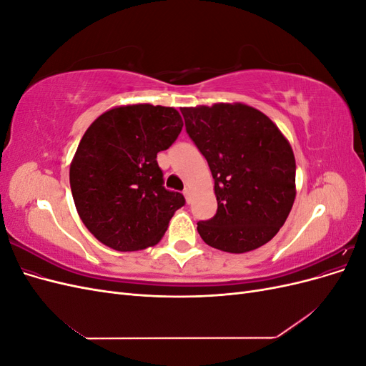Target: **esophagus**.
Masks as SVG:
<instances>
[{
    "label": "esophagus",
    "mask_w": 366,
    "mask_h": 366,
    "mask_svg": "<svg viewBox=\"0 0 366 366\" xmlns=\"http://www.w3.org/2000/svg\"><path fill=\"white\" fill-rule=\"evenodd\" d=\"M183 195L186 197V200H187V203L191 202V189L189 187H184V191H183Z\"/></svg>",
    "instance_id": "1"
}]
</instances>
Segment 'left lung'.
<instances>
[{
    "label": "left lung",
    "instance_id": "1",
    "mask_svg": "<svg viewBox=\"0 0 366 366\" xmlns=\"http://www.w3.org/2000/svg\"><path fill=\"white\" fill-rule=\"evenodd\" d=\"M186 132L212 172L217 212L198 221L206 244L244 253L269 242L295 202L296 163L273 122L242 104L182 108Z\"/></svg>",
    "mask_w": 366,
    "mask_h": 366
}]
</instances>
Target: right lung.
Masks as SVG:
<instances>
[{"instance_id": "1", "label": "right lung", "mask_w": 366, "mask_h": 366, "mask_svg": "<svg viewBox=\"0 0 366 366\" xmlns=\"http://www.w3.org/2000/svg\"><path fill=\"white\" fill-rule=\"evenodd\" d=\"M182 128L177 109L139 104L109 109L85 131L70 186L82 223L105 246L132 252L157 244L184 206L180 192L163 186L157 163Z\"/></svg>"}]
</instances>
